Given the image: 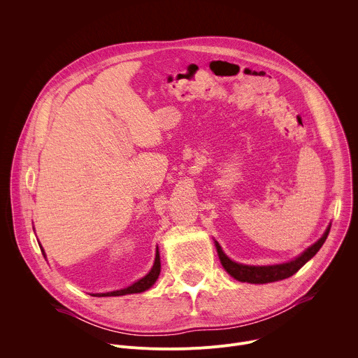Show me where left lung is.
<instances>
[{"label":"left lung","instance_id":"obj_1","mask_svg":"<svg viewBox=\"0 0 358 358\" xmlns=\"http://www.w3.org/2000/svg\"><path fill=\"white\" fill-rule=\"evenodd\" d=\"M330 227H327L326 232L323 234V236L315 242L312 246H309L306 249L301 255L290 262L286 264H279V265H268V266H252V265H243V264H236L234 261H231L227 255L224 253L222 248L220 246V243L215 241V246H217V252L220 261L224 266V269L236 280L239 282H246V283H255V285H264V283H271V282H278V280H283L287 279L290 276H293L306 262L310 261L315 255L319 252V249L323 246L324 241L327 239V235L330 232Z\"/></svg>","mask_w":358,"mask_h":358}]
</instances>
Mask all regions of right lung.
Here are the masks:
<instances>
[{"label":"right lung","mask_w":358,"mask_h":358,"mask_svg":"<svg viewBox=\"0 0 358 358\" xmlns=\"http://www.w3.org/2000/svg\"><path fill=\"white\" fill-rule=\"evenodd\" d=\"M39 248H41V246H39ZM42 253L45 255L43 249H42ZM160 269H162V264H160V253H159V246H157L155 265H152L151 271H150L144 278H141L140 280L134 282V283L130 285L129 287H124V289H120V290H113V292H106V293H94V294H92V296H96V297H108V296H124V294H131V293H141V292L150 289L152 285L156 283V280L159 279V275H160Z\"/></svg>","instance_id":"add662e5"}]
</instances>
